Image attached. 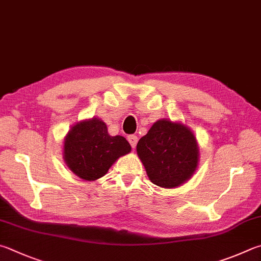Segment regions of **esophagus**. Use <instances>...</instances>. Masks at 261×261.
<instances>
[{
  "mask_svg": "<svg viewBox=\"0 0 261 261\" xmlns=\"http://www.w3.org/2000/svg\"><path fill=\"white\" fill-rule=\"evenodd\" d=\"M127 141H129V143H130L132 148L135 149V147L137 145V141H138V137L135 136V135H131V136L127 137Z\"/></svg>",
  "mask_w": 261,
  "mask_h": 261,
  "instance_id": "34e87169",
  "label": "esophagus"
}]
</instances>
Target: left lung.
<instances>
[{
	"label": "left lung",
	"mask_w": 261,
	"mask_h": 261,
	"mask_svg": "<svg viewBox=\"0 0 261 261\" xmlns=\"http://www.w3.org/2000/svg\"><path fill=\"white\" fill-rule=\"evenodd\" d=\"M137 154L156 186L178 187L191 179L198 165L195 136L182 123L156 121L137 144Z\"/></svg>",
	"instance_id": "obj_1"
}]
</instances>
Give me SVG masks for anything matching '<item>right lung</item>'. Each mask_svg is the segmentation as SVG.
I'll list each match as a JSON object with an SVG mask.
<instances>
[{"instance_id": "obj_1", "label": "right lung", "mask_w": 261, "mask_h": 261, "mask_svg": "<svg viewBox=\"0 0 261 261\" xmlns=\"http://www.w3.org/2000/svg\"><path fill=\"white\" fill-rule=\"evenodd\" d=\"M131 151L122 136H110L105 122L90 118L70 127L64 140V160L70 171L93 181L105 176L115 161Z\"/></svg>"}]
</instances>
